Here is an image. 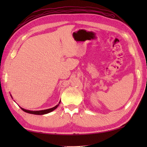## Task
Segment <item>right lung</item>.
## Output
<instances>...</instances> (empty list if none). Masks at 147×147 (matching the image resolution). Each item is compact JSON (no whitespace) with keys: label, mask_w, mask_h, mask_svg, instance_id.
<instances>
[{"label":"right lung","mask_w":147,"mask_h":147,"mask_svg":"<svg viewBox=\"0 0 147 147\" xmlns=\"http://www.w3.org/2000/svg\"><path fill=\"white\" fill-rule=\"evenodd\" d=\"M11 95V94H10ZM11 97L12 98V96L11 95ZM61 101H59V104H58V105H56V106L53 107V108H49V109H44V110H39V111H32V110H28V109H24L23 108H21V107H20L21 108V109H22V110L25 111V112L28 113H30V114H34V115H44V114H47V113H49L50 112H52V111H54V109H56L57 108H58L59 104H60Z\"/></svg>","instance_id":"add662e5"}]
</instances>
